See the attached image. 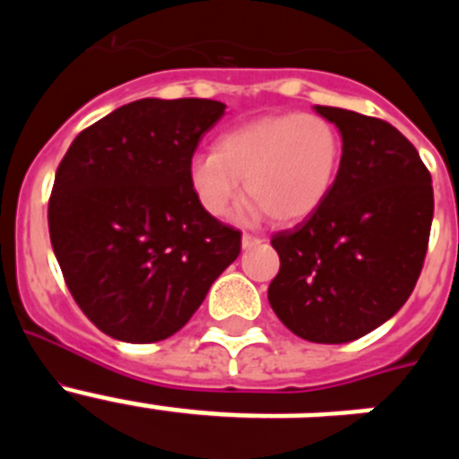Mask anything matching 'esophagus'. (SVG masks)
Here are the masks:
<instances>
[{"mask_svg": "<svg viewBox=\"0 0 459 459\" xmlns=\"http://www.w3.org/2000/svg\"><path fill=\"white\" fill-rule=\"evenodd\" d=\"M257 243H259V238H257V237H253V234H243V237H241V246H243V250L253 248V246H257Z\"/></svg>", "mask_w": 459, "mask_h": 459, "instance_id": "1", "label": "esophagus"}]
</instances>
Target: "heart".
<instances>
[{
    "mask_svg": "<svg viewBox=\"0 0 459 459\" xmlns=\"http://www.w3.org/2000/svg\"><path fill=\"white\" fill-rule=\"evenodd\" d=\"M342 160V137L328 119L287 112L255 119L218 140L216 153L188 163V186L200 209L225 218L241 197V181L253 202L238 211L246 222L269 213L280 225L310 218L333 190Z\"/></svg>",
    "mask_w": 459,
    "mask_h": 459,
    "instance_id": "1",
    "label": "heart"
}]
</instances>
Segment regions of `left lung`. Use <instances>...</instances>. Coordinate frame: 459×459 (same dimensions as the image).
Wrapping results in <instances>:
<instances>
[{"mask_svg": "<svg viewBox=\"0 0 459 459\" xmlns=\"http://www.w3.org/2000/svg\"><path fill=\"white\" fill-rule=\"evenodd\" d=\"M342 137L328 200L278 232L280 271L269 285L278 319L299 338L342 344L375 331L411 296L435 213L432 177L386 121L315 105Z\"/></svg>", "mask_w": 459, "mask_h": 459, "instance_id": "1", "label": "left lung"}]
</instances>
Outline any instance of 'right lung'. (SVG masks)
<instances>
[{"mask_svg": "<svg viewBox=\"0 0 459 459\" xmlns=\"http://www.w3.org/2000/svg\"><path fill=\"white\" fill-rule=\"evenodd\" d=\"M222 115L221 100H133L80 133L56 168L52 250L109 338L174 335L241 253V232L206 216L188 186L190 158Z\"/></svg>", "mask_w": 459, "mask_h": 459, "instance_id": "add662e5", "label": "right lung"}]
</instances>
